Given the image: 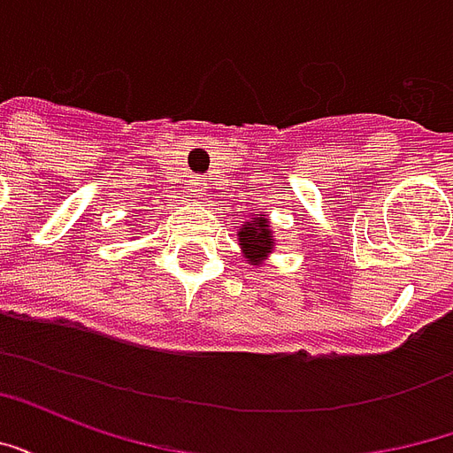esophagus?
<instances>
[{"label": "esophagus", "instance_id": "obj_1", "mask_svg": "<svg viewBox=\"0 0 453 453\" xmlns=\"http://www.w3.org/2000/svg\"><path fill=\"white\" fill-rule=\"evenodd\" d=\"M206 188H208L206 179L196 177L194 181H191V191H194V196H203V194H206Z\"/></svg>", "mask_w": 453, "mask_h": 453}]
</instances>
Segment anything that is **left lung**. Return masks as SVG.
I'll return each instance as SVG.
<instances>
[{
    "label": "left lung",
    "mask_w": 453,
    "mask_h": 453,
    "mask_svg": "<svg viewBox=\"0 0 453 453\" xmlns=\"http://www.w3.org/2000/svg\"><path fill=\"white\" fill-rule=\"evenodd\" d=\"M237 242H240L247 265L257 266V269L265 265L276 247L274 227H272V220L265 216V211L257 208L252 218L242 223V227L237 230Z\"/></svg>",
    "instance_id": "obj_1"
}]
</instances>
